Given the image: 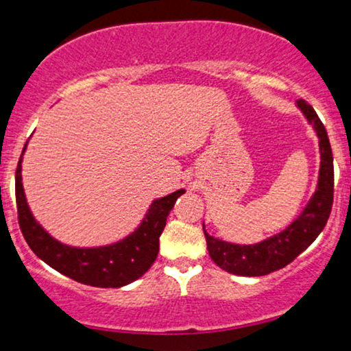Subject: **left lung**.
Here are the masks:
<instances>
[{"instance_id": "obj_1", "label": "left lung", "mask_w": 351, "mask_h": 351, "mask_svg": "<svg viewBox=\"0 0 351 351\" xmlns=\"http://www.w3.org/2000/svg\"><path fill=\"white\" fill-rule=\"evenodd\" d=\"M297 107L300 108L318 136L322 162L315 193L291 226L285 228L279 234L267 237L263 243L249 245L226 243L209 236L203 224L209 256L223 271L245 277L267 276L274 271H279L291 264L300 252H304L327 224L333 204L332 147H330L327 130L313 107L305 100H297Z\"/></svg>"}]
</instances>
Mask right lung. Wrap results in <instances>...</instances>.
<instances>
[{
	"label": "right lung",
	"instance_id": "1",
	"mask_svg": "<svg viewBox=\"0 0 351 351\" xmlns=\"http://www.w3.org/2000/svg\"><path fill=\"white\" fill-rule=\"evenodd\" d=\"M26 150L24 145L23 153ZM23 153L16 168V206L21 232L39 259L52 269L92 287H122L142 277L155 263L167 217L184 189L155 199L142 224L119 243L104 247H71L44 231L31 215L21 180Z\"/></svg>",
	"mask_w": 351,
	"mask_h": 351
}]
</instances>
